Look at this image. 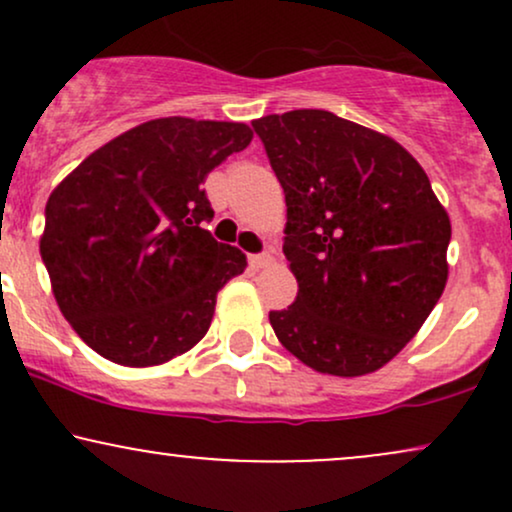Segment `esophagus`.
Listing matches in <instances>:
<instances>
[{
  "instance_id": "esophagus-1",
  "label": "esophagus",
  "mask_w": 512,
  "mask_h": 512,
  "mask_svg": "<svg viewBox=\"0 0 512 512\" xmlns=\"http://www.w3.org/2000/svg\"><path fill=\"white\" fill-rule=\"evenodd\" d=\"M274 262V257L269 252H262V255H250V267L252 269H264Z\"/></svg>"
}]
</instances>
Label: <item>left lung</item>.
<instances>
[{
	"instance_id": "left-lung-1",
	"label": "left lung",
	"mask_w": 512,
	"mask_h": 512,
	"mask_svg": "<svg viewBox=\"0 0 512 512\" xmlns=\"http://www.w3.org/2000/svg\"><path fill=\"white\" fill-rule=\"evenodd\" d=\"M286 195L284 255L296 303L276 339L317 373L390 363L448 284L450 216L426 170L383 132L327 110L252 122Z\"/></svg>"
}]
</instances>
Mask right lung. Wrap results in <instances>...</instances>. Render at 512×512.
I'll use <instances>...</instances> for the list:
<instances>
[{
	"label": "right lung",
	"mask_w": 512,
	"mask_h": 512,
	"mask_svg": "<svg viewBox=\"0 0 512 512\" xmlns=\"http://www.w3.org/2000/svg\"><path fill=\"white\" fill-rule=\"evenodd\" d=\"M252 142L245 122L161 117L76 166L45 207L40 255L72 330L108 361L149 368L199 344L216 293L248 260L216 243L202 185Z\"/></svg>",
	"instance_id": "1"
}]
</instances>
